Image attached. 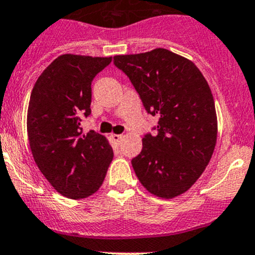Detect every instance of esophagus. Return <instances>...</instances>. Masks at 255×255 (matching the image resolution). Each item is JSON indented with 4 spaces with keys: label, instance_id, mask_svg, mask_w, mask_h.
<instances>
[{
    "label": "esophagus",
    "instance_id": "34e87169",
    "mask_svg": "<svg viewBox=\"0 0 255 255\" xmlns=\"http://www.w3.org/2000/svg\"><path fill=\"white\" fill-rule=\"evenodd\" d=\"M111 137L115 142H120V140L123 138V135L122 134H111Z\"/></svg>",
    "mask_w": 255,
    "mask_h": 255
}]
</instances>
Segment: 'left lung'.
Instances as JSON below:
<instances>
[{"mask_svg": "<svg viewBox=\"0 0 255 255\" xmlns=\"http://www.w3.org/2000/svg\"><path fill=\"white\" fill-rule=\"evenodd\" d=\"M128 76L145 111L159 118L146 133L132 166L153 195L184 194L206 169L217 140L215 101L206 79L189 59L168 49L113 56Z\"/></svg>", "mask_w": 255, "mask_h": 255, "instance_id": "1", "label": "left lung"}]
</instances>
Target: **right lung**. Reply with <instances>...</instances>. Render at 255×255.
<instances>
[{
	"label": "right lung",
	"mask_w": 255,
	"mask_h": 255,
	"mask_svg": "<svg viewBox=\"0 0 255 255\" xmlns=\"http://www.w3.org/2000/svg\"><path fill=\"white\" fill-rule=\"evenodd\" d=\"M112 58L64 54L34 84L28 106L30 150L51 186L69 199L91 196L100 189L113 159L104 135L82 134V117L91 113V82Z\"/></svg>",
	"instance_id": "right-lung-1"
}]
</instances>
